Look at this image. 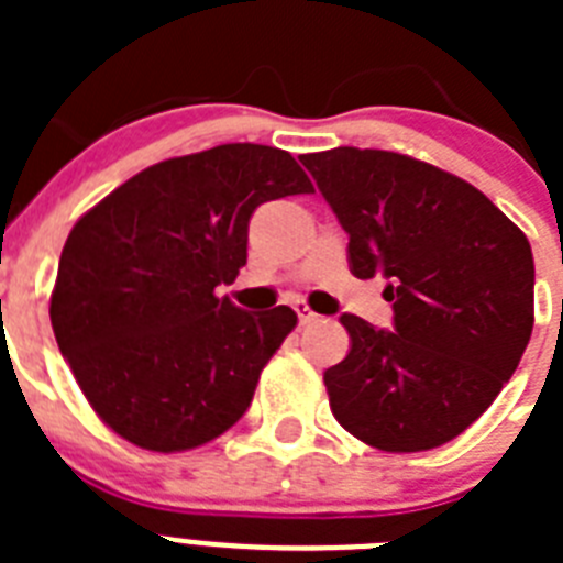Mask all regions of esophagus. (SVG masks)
I'll use <instances>...</instances> for the list:
<instances>
[{
    "label": "esophagus",
    "mask_w": 563,
    "mask_h": 563,
    "mask_svg": "<svg viewBox=\"0 0 563 563\" xmlns=\"http://www.w3.org/2000/svg\"><path fill=\"white\" fill-rule=\"evenodd\" d=\"M296 316H298V327H307V324H312V321H318V316L316 312L310 310V307L305 305V301H296Z\"/></svg>",
    "instance_id": "1"
}]
</instances>
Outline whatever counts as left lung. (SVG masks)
<instances>
[{"instance_id":"1","label":"left lung","mask_w":563,"mask_h":563,"mask_svg":"<svg viewBox=\"0 0 563 563\" xmlns=\"http://www.w3.org/2000/svg\"><path fill=\"white\" fill-rule=\"evenodd\" d=\"M350 236V271L383 276L395 330L343 312L350 355L324 372L330 409L372 449L415 454L496 400L533 332V251L479 188L380 148L301 154Z\"/></svg>"}]
</instances>
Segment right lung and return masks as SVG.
Returning a JSON list of instances; mask_svg holds the SVG:
<instances>
[{"instance_id": "obj_1", "label": "right lung", "mask_w": 563, "mask_h": 563, "mask_svg": "<svg viewBox=\"0 0 563 563\" xmlns=\"http://www.w3.org/2000/svg\"><path fill=\"white\" fill-rule=\"evenodd\" d=\"M290 194H312L290 152L225 143L134 174L69 231L49 321L114 434L172 454L245 415L298 318L285 305L245 312L213 290L247 262L253 211Z\"/></svg>"}]
</instances>
